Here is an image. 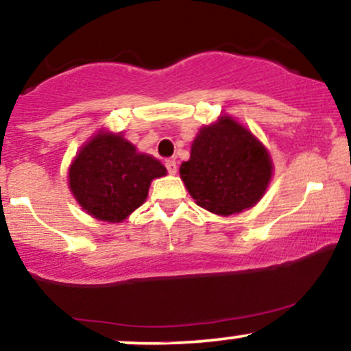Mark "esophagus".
I'll list each match as a JSON object with an SVG mask.
<instances>
[{
  "mask_svg": "<svg viewBox=\"0 0 351 351\" xmlns=\"http://www.w3.org/2000/svg\"><path fill=\"white\" fill-rule=\"evenodd\" d=\"M165 167H167V170H168V173H170V175H175V173H176V162H175V160H167Z\"/></svg>",
  "mask_w": 351,
  "mask_h": 351,
  "instance_id": "34e87169",
  "label": "esophagus"
}]
</instances>
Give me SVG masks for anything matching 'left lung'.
I'll use <instances>...</instances> for the list:
<instances>
[{"instance_id":"obj_1","label":"left lung","mask_w":351,"mask_h":351,"mask_svg":"<svg viewBox=\"0 0 351 351\" xmlns=\"http://www.w3.org/2000/svg\"><path fill=\"white\" fill-rule=\"evenodd\" d=\"M180 175L198 206L229 216L263 198L272 178V162L247 128L224 115L201 128Z\"/></svg>"}]
</instances>
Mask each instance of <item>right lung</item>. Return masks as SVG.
<instances>
[{
    "instance_id": "right-lung-1",
    "label": "right lung",
    "mask_w": 351,
    "mask_h": 351,
    "mask_svg": "<svg viewBox=\"0 0 351 351\" xmlns=\"http://www.w3.org/2000/svg\"><path fill=\"white\" fill-rule=\"evenodd\" d=\"M167 175L156 158L120 134L99 132L80 148L69 168V188L90 216L120 223L145 203L152 180Z\"/></svg>"
}]
</instances>
